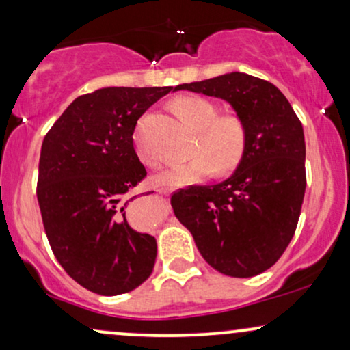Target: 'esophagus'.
<instances>
[{
  "instance_id": "esophagus-1",
  "label": "esophagus",
  "mask_w": 350,
  "mask_h": 350,
  "mask_svg": "<svg viewBox=\"0 0 350 350\" xmlns=\"http://www.w3.org/2000/svg\"><path fill=\"white\" fill-rule=\"evenodd\" d=\"M158 192H159V194H167V192H170V189H164V187H159V189H158Z\"/></svg>"
}]
</instances>
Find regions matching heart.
Wrapping results in <instances>:
<instances>
[{"label": "heart", "instance_id": "obj_1", "mask_svg": "<svg viewBox=\"0 0 350 350\" xmlns=\"http://www.w3.org/2000/svg\"><path fill=\"white\" fill-rule=\"evenodd\" d=\"M172 108L180 118L198 130L194 150L198 154L187 161L172 163L170 167L152 178L158 186L179 187L196 183L214 171L235 170L247 151V126L237 115H219L211 100L198 95H183L172 100ZM135 150L148 166L158 164V156L144 146L142 130L136 128Z\"/></svg>", "mask_w": 350, "mask_h": 350}]
</instances>
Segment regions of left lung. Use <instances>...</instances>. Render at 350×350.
Returning a JSON list of instances; mask_svg holds the SVG:
<instances>
[{
    "mask_svg": "<svg viewBox=\"0 0 350 350\" xmlns=\"http://www.w3.org/2000/svg\"><path fill=\"white\" fill-rule=\"evenodd\" d=\"M176 90L230 103L247 126V151L228 179L176 192L174 215L217 271L234 278L260 275L278 262L298 226L306 191L303 124L278 88L243 72Z\"/></svg>",
    "mask_w": 350,
    "mask_h": 350,
    "instance_id": "1",
    "label": "left lung"
}]
</instances>
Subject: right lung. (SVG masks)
<instances>
[{
	"label": "right lung",
	"instance_id": "add662e5",
	"mask_svg": "<svg viewBox=\"0 0 350 350\" xmlns=\"http://www.w3.org/2000/svg\"><path fill=\"white\" fill-rule=\"evenodd\" d=\"M172 87H105L80 95L46 135L38 200L57 262L88 291L116 296L151 275L156 239L126 219L146 176L133 146L136 122Z\"/></svg>",
	"mask_w": 350,
	"mask_h": 350
}]
</instances>
